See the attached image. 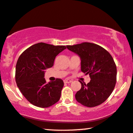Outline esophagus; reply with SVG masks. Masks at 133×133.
<instances>
[{
	"instance_id": "1",
	"label": "esophagus",
	"mask_w": 133,
	"mask_h": 133,
	"mask_svg": "<svg viewBox=\"0 0 133 133\" xmlns=\"http://www.w3.org/2000/svg\"><path fill=\"white\" fill-rule=\"evenodd\" d=\"M72 82V81L70 80V79H64V83H70Z\"/></svg>"
}]
</instances>
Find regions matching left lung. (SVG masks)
Returning a JSON list of instances; mask_svg holds the SVG:
<instances>
[{
  "instance_id": "1",
  "label": "left lung",
  "mask_w": 133,
  "mask_h": 133,
  "mask_svg": "<svg viewBox=\"0 0 133 133\" xmlns=\"http://www.w3.org/2000/svg\"><path fill=\"white\" fill-rule=\"evenodd\" d=\"M67 48L80 57L81 71L91 78L87 84L79 81L81 88L76 93V100L89 108L101 105L110 96L116 83L117 68L112 56L91 42L67 45Z\"/></svg>"
}]
</instances>
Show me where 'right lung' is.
I'll return each mask as SVG.
<instances>
[{
  "mask_svg": "<svg viewBox=\"0 0 133 133\" xmlns=\"http://www.w3.org/2000/svg\"><path fill=\"white\" fill-rule=\"evenodd\" d=\"M66 49L64 45H54L40 42L31 45L21 55L16 65L17 87L32 105L48 108L61 97L64 82L57 78L46 82L45 70L54 65L55 57Z\"/></svg>",
  "mask_w": 133,
  "mask_h": 133,
  "instance_id": "right-lung-1",
  "label": "right lung"
}]
</instances>
